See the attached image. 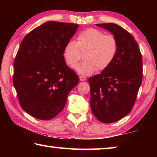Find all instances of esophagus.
Returning <instances> with one entry per match:
<instances>
[{"mask_svg": "<svg viewBox=\"0 0 157 157\" xmlns=\"http://www.w3.org/2000/svg\"><path fill=\"white\" fill-rule=\"evenodd\" d=\"M79 79H80L81 81H85L86 79V77H84V76H79Z\"/></svg>", "mask_w": 157, "mask_h": 157, "instance_id": "34e87169", "label": "esophagus"}]
</instances>
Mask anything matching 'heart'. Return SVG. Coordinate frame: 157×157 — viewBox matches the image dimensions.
I'll list each match as a JSON object with an SVG mask.
<instances>
[{"instance_id": "1", "label": "heart", "mask_w": 157, "mask_h": 157, "mask_svg": "<svg viewBox=\"0 0 157 157\" xmlns=\"http://www.w3.org/2000/svg\"><path fill=\"white\" fill-rule=\"evenodd\" d=\"M118 42L115 36L105 34L95 28H88L77 36L75 41H69L63 48V57L68 66H75L84 55V62L75 66L80 75H89L95 71H105L115 59Z\"/></svg>"}]
</instances>
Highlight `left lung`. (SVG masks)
Segmentation results:
<instances>
[{"label": "left lung", "instance_id": "left-lung-1", "mask_svg": "<svg viewBox=\"0 0 157 157\" xmlns=\"http://www.w3.org/2000/svg\"><path fill=\"white\" fill-rule=\"evenodd\" d=\"M116 36L118 50L111 66L89 79L90 105L94 115L103 123H114L132 111L143 79V60L136 41L115 23H98Z\"/></svg>", "mask_w": 157, "mask_h": 157}]
</instances>
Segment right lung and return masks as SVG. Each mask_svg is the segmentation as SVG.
<instances>
[{
    "label": "right lung",
    "mask_w": 157,
    "mask_h": 157,
    "mask_svg": "<svg viewBox=\"0 0 157 157\" xmlns=\"http://www.w3.org/2000/svg\"><path fill=\"white\" fill-rule=\"evenodd\" d=\"M78 24L48 21L21 41L14 62L13 84L21 107L40 120L62 111L79 77L66 64L63 48Z\"/></svg>",
    "instance_id": "1"
}]
</instances>
